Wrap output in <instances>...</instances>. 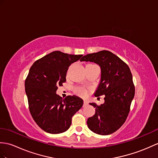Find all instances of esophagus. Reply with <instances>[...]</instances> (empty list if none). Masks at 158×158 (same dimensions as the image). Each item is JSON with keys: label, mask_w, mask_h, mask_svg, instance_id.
Returning a JSON list of instances; mask_svg holds the SVG:
<instances>
[{"label": "esophagus", "mask_w": 158, "mask_h": 158, "mask_svg": "<svg viewBox=\"0 0 158 158\" xmlns=\"http://www.w3.org/2000/svg\"><path fill=\"white\" fill-rule=\"evenodd\" d=\"M83 102H84V104H85V105H87V104H88V101H87V100H84Z\"/></svg>", "instance_id": "1"}]
</instances>
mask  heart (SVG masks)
Returning <instances> with one entry per match:
<instances>
[{
	"label": "heart",
	"mask_w": 158,
	"mask_h": 158,
	"mask_svg": "<svg viewBox=\"0 0 158 158\" xmlns=\"http://www.w3.org/2000/svg\"><path fill=\"white\" fill-rule=\"evenodd\" d=\"M75 91L76 93L78 95L81 96H86L87 94V91L85 89V88H84L83 87H77L75 88Z\"/></svg>",
	"instance_id": "1"
}]
</instances>
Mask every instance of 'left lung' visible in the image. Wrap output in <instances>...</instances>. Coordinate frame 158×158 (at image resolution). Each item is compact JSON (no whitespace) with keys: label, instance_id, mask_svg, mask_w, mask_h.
<instances>
[{"label":"left lung","instance_id":"8db88e82","mask_svg":"<svg viewBox=\"0 0 158 158\" xmlns=\"http://www.w3.org/2000/svg\"><path fill=\"white\" fill-rule=\"evenodd\" d=\"M80 61L94 62L100 66L101 80L94 96L105 95L103 104L90 103L96 108V113L87 119V126L96 134L113 133L125 122L135 96L133 76L129 66L108 50L85 55Z\"/></svg>","mask_w":158,"mask_h":158}]
</instances>
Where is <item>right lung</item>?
Returning a JSON list of instances; mask_svg holds the SVG:
<instances>
[{"instance_id": "add662e5", "label": "right lung", "mask_w": 158, "mask_h": 158, "mask_svg": "<svg viewBox=\"0 0 158 158\" xmlns=\"http://www.w3.org/2000/svg\"><path fill=\"white\" fill-rule=\"evenodd\" d=\"M83 55L54 51L32 64L25 81L29 112L42 130L52 134L68 130L73 116L82 107L83 101L76 96L64 100L56 94L58 86L66 82L69 67Z\"/></svg>"}]
</instances>
